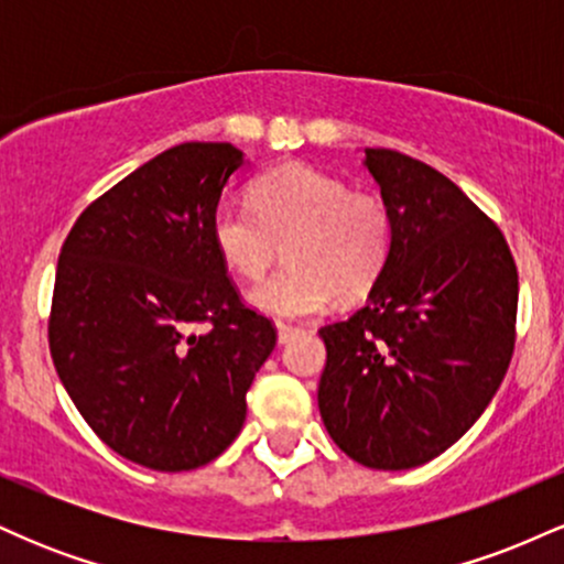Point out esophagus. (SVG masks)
Returning a JSON list of instances; mask_svg holds the SVG:
<instances>
[{"instance_id":"obj_1","label":"esophagus","mask_w":564,"mask_h":564,"mask_svg":"<svg viewBox=\"0 0 564 564\" xmlns=\"http://www.w3.org/2000/svg\"><path fill=\"white\" fill-rule=\"evenodd\" d=\"M275 328H278V341H281V345H286V341L294 339V336L304 334L302 328H296V326H286V323H278Z\"/></svg>"}]
</instances>
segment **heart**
Masks as SVG:
<instances>
[{"mask_svg":"<svg viewBox=\"0 0 564 564\" xmlns=\"http://www.w3.org/2000/svg\"><path fill=\"white\" fill-rule=\"evenodd\" d=\"M251 209L219 204L212 243L236 275L257 281L286 251L289 264L249 291L273 318H307L336 300H360L384 273L394 217L377 193H352L345 180L304 164L264 172L249 191Z\"/></svg>","mask_w":564,"mask_h":564,"instance_id":"heart-1","label":"heart"}]
</instances>
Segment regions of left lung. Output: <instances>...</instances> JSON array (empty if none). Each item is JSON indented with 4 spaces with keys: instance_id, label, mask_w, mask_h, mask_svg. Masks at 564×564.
<instances>
[{
    "instance_id": "8db88e82",
    "label": "left lung",
    "mask_w": 564,
    "mask_h": 564,
    "mask_svg": "<svg viewBox=\"0 0 564 564\" xmlns=\"http://www.w3.org/2000/svg\"><path fill=\"white\" fill-rule=\"evenodd\" d=\"M394 241L366 307L321 328V419L352 462L413 469L488 408L514 349L517 268L501 230L422 161L366 148Z\"/></svg>"
}]
</instances>
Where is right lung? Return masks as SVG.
Segmentation results:
<instances>
[{
	"label": "right lung",
	"instance_id": "right-lung-1",
	"mask_svg": "<svg viewBox=\"0 0 564 564\" xmlns=\"http://www.w3.org/2000/svg\"><path fill=\"white\" fill-rule=\"evenodd\" d=\"M243 161L230 142L174 145L89 204L61 249L57 377L95 435L140 467L215 462L275 347L212 243V212Z\"/></svg>",
	"mask_w": 564,
	"mask_h": 564
}]
</instances>
